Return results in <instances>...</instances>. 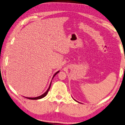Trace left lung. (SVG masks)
<instances>
[{
	"instance_id": "8db88e82",
	"label": "left lung",
	"mask_w": 125,
	"mask_h": 125,
	"mask_svg": "<svg viewBox=\"0 0 125 125\" xmlns=\"http://www.w3.org/2000/svg\"><path fill=\"white\" fill-rule=\"evenodd\" d=\"M74 101H76V102H78V101H76V100H75V99H74Z\"/></svg>"
}]
</instances>
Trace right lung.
I'll return each instance as SVG.
<instances>
[{"mask_svg":"<svg viewBox=\"0 0 125 125\" xmlns=\"http://www.w3.org/2000/svg\"><path fill=\"white\" fill-rule=\"evenodd\" d=\"M59 72H60V71H57V72L56 73H55L54 75H53V77H52V79H53V78H54V76H55V75H56L57 73H58ZM51 82H52V80H51ZM51 83H50V84L49 87V88H48V89H47V91H46L43 94H42L41 95H40V96H38V97H33V98H32V97H26V98H27V99H32V100H35V99H40L42 98H43V97H45V96L47 94V93H48V92H49V91L50 88L51 84Z\"/></svg>","mask_w":125,"mask_h":125,"instance_id":"1","label":"right lung"}]
</instances>
